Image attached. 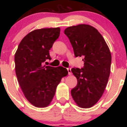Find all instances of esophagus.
<instances>
[{"instance_id":"esophagus-1","label":"esophagus","mask_w":127,"mask_h":127,"mask_svg":"<svg viewBox=\"0 0 127 127\" xmlns=\"http://www.w3.org/2000/svg\"><path fill=\"white\" fill-rule=\"evenodd\" d=\"M67 72H68L69 75H71V74H72V72H71L70 67H68V68H67Z\"/></svg>"}]
</instances>
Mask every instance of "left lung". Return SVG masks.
I'll use <instances>...</instances> for the list:
<instances>
[{"mask_svg": "<svg viewBox=\"0 0 127 127\" xmlns=\"http://www.w3.org/2000/svg\"><path fill=\"white\" fill-rule=\"evenodd\" d=\"M64 33L69 38L76 57H82L84 66L71 71L77 84L71 95L79 107L93 106L103 95L110 73V50L96 29L81 24L67 28Z\"/></svg>", "mask_w": 127, "mask_h": 127, "instance_id": "1", "label": "left lung"}]
</instances>
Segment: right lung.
<instances>
[{
	"label": "right lung",
	"mask_w": 127,
	"mask_h": 127,
	"mask_svg": "<svg viewBox=\"0 0 127 127\" xmlns=\"http://www.w3.org/2000/svg\"><path fill=\"white\" fill-rule=\"evenodd\" d=\"M60 34V28L36 29L26 35L15 54V73L27 100L37 107L50 105L67 69L43 66L51 60L49 51Z\"/></svg>",
	"instance_id": "1"
}]
</instances>
